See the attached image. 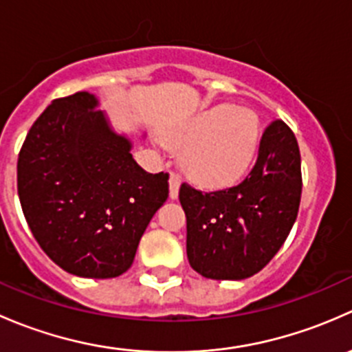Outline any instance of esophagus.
Masks as SVG:
<instances>
[{
  "mask_svg": "<svg viewBox=\"0 0 352 352\" xmlns=\"http://www.w3.org/2000/svg\"><path fill=\"white\" fill-rule=\"evenodd\" d=\"M168 182H170V199H177V197H179L180 182H182V180H180L179 173H175V172L170 173Z\"/></svg>",
  "mask_w": 352,
  "mask_h": 352,
  "instance_id": "esophagus-1",
  "label": "esophagus"
}]
</instances>
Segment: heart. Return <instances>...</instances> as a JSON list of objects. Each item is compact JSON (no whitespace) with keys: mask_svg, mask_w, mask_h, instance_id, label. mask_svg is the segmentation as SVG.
<instances>
[{"mask_svg":"<svg viewBox=\"0 0 352 352\" xmlns=\"http://www.w3.org/2000/svg\"><path fill=\"white\" fill-rule=\"evenodd\" d=\"M166 141L184 150L180 165L194 184L202 189H226L250 170L261 144V122L248 109L216 105Z\"/></svg>","mask_w":352,"mask_h":352,"instance_id":"heart-1","label":"heart"}]
</instances>
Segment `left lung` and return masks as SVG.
Listing matches in <instances>:
<instances>
[{
    "label": "left lung",
    "instance_id": "8db88e82",
    "mask_svg": "<svg viewBox=\"0 0 352 352\" xmlns=\"http://www.w3.org/2000/svg\"><path fill=\"white\" fill-rule=\"evenodd\" d=\"M301 186L298 141L279 119L265 127L257 162L242 184L216 192L182 184L190 267L218 281L257 274L296 221Z\"/></svg>",
    "mask_w": 352,
    "mask_h": 352
}]
</instances>
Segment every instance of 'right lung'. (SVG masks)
Listing matches in <instances>:
<instances>
[{"mask_svg":"<svg viewBox=\"0 0 352 352\" xmlns=\"http://www.w3.org/2000/svg\"><path fill=\"white\" fill-rule=\"evenodd\" d=\"M88 91L58 98L28 131L16 165L25 219L42 250L80 278L131 267L168 173H148Z\"/></svg>","mask_w":352,"mask_h":352,"instance_id":"right-lung-1","label":"right lung"}]
</instances>
